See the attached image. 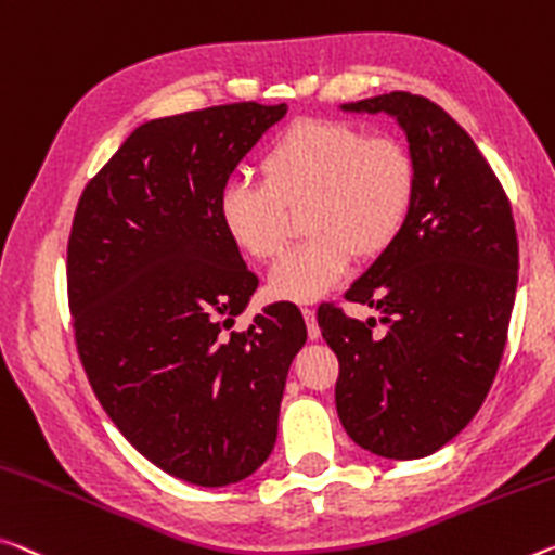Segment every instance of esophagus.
Segmentation results:
<instances>
[{"label": "esophagus", "mask_w": 555, "mask_h": 555, "mask_svg": "<svg viewBox=\"0 0 555 555\" xmlns=\"http://www.w3.org/2000/svg\"><path fill=\"white\" fill-rule=\"evenodd\" d=\"M301 313H304L306 328H309V338L311 340H319L321 328H319V321H315V311L313 309H301Z\"/></svg>", "instance_id": "esophagus-1"}]
</instances>
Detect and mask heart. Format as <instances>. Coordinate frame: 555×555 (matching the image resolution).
I'll use <instances>...</instances> for the list:
<instances>
[{"label":"heart","mask_w":555,"mask_h":555,"mask_svg":"<svg viewBox=\"0 0 555 555\" xmlns=\"http://www.w3.org/2000/svg\"><path fill=\"white\" fill-rule=\"evenodd\" d=\"M263 180H234L219 199L222 227L251 259H274L304 212L301 246L269 274L279 301L309 304L346 274L353 257L388 254L417 195V165L395 135H371L346 120H296L261 157Z\"/></svg>","instance_id":"obj_1"}]
</instances>
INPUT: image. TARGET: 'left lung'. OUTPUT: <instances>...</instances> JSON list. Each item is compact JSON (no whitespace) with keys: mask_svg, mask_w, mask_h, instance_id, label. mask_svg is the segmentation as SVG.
Masks as SVG:
<instances>
[{"mask_svg":"<svg viewBox=\"0 0 555 555\" xmlns=\"http://www.w3.org/2000/svg\"><path fill=\"white\" fill-rule=\"evenodd\" d=\"M340 108L400 122L417 195L400 240L346 292L388 331L319 306L340 365L336 410L363 450L420 460L469 425L496 377L518 279L512 205L467 130L429 99L392 91Z\"/></svg>","mask_w":555,"mask_h":555,"instance_id":"obj_1","label":"left lung"}]
</instances>
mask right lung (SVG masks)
Here are the masks:
<instances>
[{"instance_id": "1", "label": "right lung", "mask_w": 555, "mask_h": 555, "mask_svg": "<svg viewBox=\"0 0 555 555\" xmlns=\"http://www.w3.org/2000/svg\"><path fill=\"white\" fill-rule=\"evenodd\" d=\"M286 116L254 101L135 128L86 184L66 284L78 358L122 437L155 467L227 487L274 450L306 323L271 304L232 331L259 279L227 236L219 199L242 157Z\"/></svg>"}]
</instances>
